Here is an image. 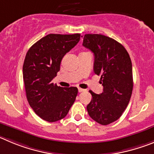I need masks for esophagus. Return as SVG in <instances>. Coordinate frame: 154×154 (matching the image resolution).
Returning a JSON list of instances; mask_svg holds the SVG:
<instances>
[{"instance_id": "1", "label": "esophagus", "mask_w": 154, "mask_h": 154, "mask_svg": "<svg viewBox=\"0 0 154 154\" xmlns=\"http://www.w3.org/2000/svg\"><path fill=\"white\" fill-rule=\"evenodd\" d=\"M84 91H85V90L84 89H82V88H78V92H84Z\"/></svg>"}]
</instances>
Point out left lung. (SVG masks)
<instances>
[{"label":"left lung","mask_w":154,"mask_h":154,"mask_svg":"<svg viewBox=\"0 0 154 154\" xmlns=\"http://www.w3.org/2000/svg\"><path fill=\"white\" fill-rule=\"evenodd\" d=\"M83 46L94 54V71L100 76L103 91L92 95L87 106L90 117L101 125L118 120L127 108L133 91V70L131 57L124 47L106 36L87 34Z\"/></svg>","instance_id":"8db88e82"}]
</instances>
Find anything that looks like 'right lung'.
Listing matches in <instances>:
<instances>
[{"mask_svg":"<svg viewBox=\"0 0 154 154\" xmlns=\"http://www.w3.org/2000/svg\"><path fill=\"white\" fill-rule=\"evenodd\" d=\"M80 34H50L28 50L23 65V79L30 107L41 119L56 122L64 118L74 103L77 87H61L52 82L60 62L77 45Z\"/></svg>","mask_w":154,"mask_h":154,"instance_id":"right-lung-1","label":"right lung"}]
</instances>
